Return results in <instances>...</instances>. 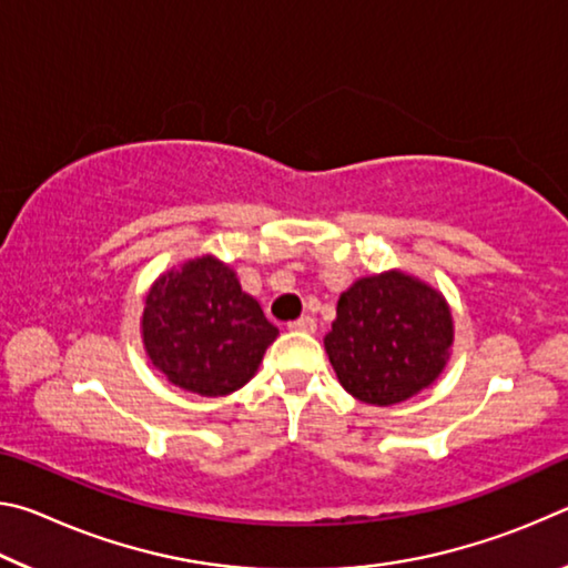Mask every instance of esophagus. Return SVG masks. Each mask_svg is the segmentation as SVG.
<instances>
[{
  "mask_svg": "<svg viewBox=\"0 0 568 568\" xmlns=\"http://www.w3.org/2000/svg\"><path fill=\"white\" fill-rule=\"evenodd\" d=\"M287 331H295V333H315V331H318V323H315V318H311V315H303V318L287 323Z\"/></svg>",
  "mask_w": 568,
  "mask_h": 568,
  "instance_id": "esophagus-1",
  "label": "esophagus"
}]
</instances>
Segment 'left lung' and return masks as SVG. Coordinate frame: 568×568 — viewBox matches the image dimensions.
I'll return each mask as SVG.
<instances>
[{
  "mask_svg": "<svg viewBox=\"0 0 568 568\" xmlns=\"http://www.w3.org/2000/svg\"><path fill=\"white\" fill-rule=\"evenodd\" d=\"M325 353L341 386L368 406H396L428 388L450 358L454 315L420 277L386 271L343 291Z\"/></svg>",
  "mask_w": 568,
  "mask_h": 568,
  "instance_id": "left-lung-1",
  "label": "left lung"
}]
</instances>
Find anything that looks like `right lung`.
Returning a JSON list of instances; mask_svg holds the SVG:
<instances>
[{
  "label": "right lung",
  "mask_w": 568,
  "mask_h": 568,
  "mask_svg": "<svg viewBox=\"0 0 568 568\" xmlns=\"http://www.w3.org/2000/svg\"><path fill=\"white\" fill-rule=\"evenodd\" d=\"M140 333L162 376L205 398L243 388L277 338L261 303L215 255L172 265L150 285Z\"/></svg>",
  "instance_id": "obj_1"
}]
</instances>
